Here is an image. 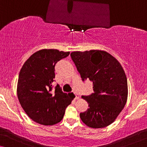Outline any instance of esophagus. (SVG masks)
Returning a JSON list of instances; mask_svg holds the SVG:
<instances>
[{
    "label": "esophagus",
    "mask_w": 147,
    "mask_h": 147,
    "mask_svg": "<svg viewBox=\"0 0 147 147\" xmlns=\"http://www.w3.org/2000/svg\"><path fill=\"white\" fill-rule=\"evenodd\" d=\"M74 95H75V99L76 100L79 99V98H80V95H79V94H77V93H75V92H74Z\"/></svg>",
    "instance_id": "34e87169"
}]
</instances>
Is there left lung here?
<instances>
[{
  "label": "left lung",
  "mask_w": 147,
  "mask_h": 147,
  "mask_svg": "<svg viewBox=\"0 0 147 147\" xmlns=\"http://www.w3.org/2000/svg\"><path fill=\"white\" fill-rule=\"evenodd\" d=\"M70 55L82 80L93 82L94 93L82 96L90 108L80 113V118L90 128L108 126L127 100L128 84L123 68L115 57L102 50L74 51Z\"/></svg>",
  "instance_id": "left-lung-1"
}]
</instances>
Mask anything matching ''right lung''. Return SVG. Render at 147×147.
Returning <instances> with one entry per match:
<instances>
[{
  "label": "right lung",
  "mask_w": 147,
  "mask_h": 147,
  "mask_svg": "<svg viewBox=\"0 0 147 147\" xmlns=\"http://www.w3.org/2000/svg\"><path fill=\"white\" fill-rule=\"evenodd\" d=\"M69 52L44 49L34 53L23 64L17 83V96L28 116L42 125H53L63 118L74 98L57 85L51 92L55 65Z\"/></svg>",
  "instance_id": "right-lung-1"
}]
</instances>
